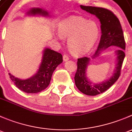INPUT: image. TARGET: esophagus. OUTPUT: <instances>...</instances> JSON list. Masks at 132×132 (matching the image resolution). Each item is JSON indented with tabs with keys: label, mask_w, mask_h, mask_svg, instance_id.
<instances>
[{
	"label": "esophagus",
	"mask_w": 132,
	"mask_h": 132,
	"mask_svg": "<svg viewBox=\"0 0 132 132\" xmlns=\"http://www.w3.org/2000/svg\"><path fill=\"white\" fill-rule=\"evenodd\" d=\"M63 60L64 61H67L68 60H69V57L67 55H63Z\"/></svg>",
	"instance_id": "esophagus-1"
}]
</instances>
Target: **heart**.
I'll use <instances>...</instances> for the list:
<instances>
[{"label":"heart","mask_w":132,"mask_h":132,"mask_svg":"<svg viewBox=\"0 0 132 132\" xmlns=\"http://www.w3.org/2000/svg\"><path fill=\"white\" fill-rule=\"evenodd\" d=\"M59 39L68 38V45L75 54H82L90 50L98 39L100 28L98 23L80 16H73L61 22L59 27Z\"/></svg>","instance_id":"1"}]
</instances>
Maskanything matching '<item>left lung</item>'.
<instances>
[{
  "label": "left lung",
  "mask_w": 132,
  "mask_h": 132,
  "mask_svg": "<svg viewBox=\"0 0 132 132\" xmlns=\"http://www.w3.org/2000/svg\"><path fill=\"white\" fill-rule=\"evenodd\" d=\"M84 10L94 14L100 19L102 29V36L98 49L94 55L98 56L100 52L112 45L121 48L116 51L118 63L114 75L106 82L99 84L93 85L86 77V70L89 61V58L84 57L77 60V70L75 75V82L78 89L84 94L89 96H95L101 94L110 88L121 75L122 65L125 57V41L120 22L118 17L110 10L103 7L85 6L81 5Z\"/></svg>",
  "instance_id": "left-lung-1"
}]
</instances>
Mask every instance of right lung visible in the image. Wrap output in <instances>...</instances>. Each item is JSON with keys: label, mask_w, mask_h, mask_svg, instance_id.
<instances>
[{"label": "right lung", "mask_w": 132, "mask_h": 132, "mask_svg": "<svg viewBox=\"0 0 132 132\" xmlns=\"http://www.w3.org/2000/svg\"><path fill=\"white\" fill-rule=\"evenodd\" d=\"M28 13L48 15L47 12L39 8L31 9ZM62 62V56L61 54L46 48L44 50L42 62L39 70L35 75L27 80L15 78L10 73H9V75L15 86L21 91L27 93H39L48 86L54 70Z\"/></svg>", "instance_id": "1"}]
</instances>
